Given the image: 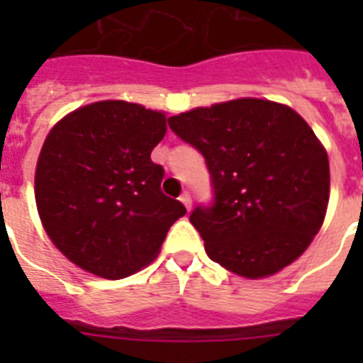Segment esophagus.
Instances as JSON below:
<instances>
[{"label":"esophagus","mask_w":363,"mask_h":363,"mask_svg":"<svg viewBox=\"0 0 363 363\" xmlns=\"http://www.w3.org/2000/svg\"><path fill=\"white\" fill-rule=\"evenodd\" d=\"M179 199H181L182 205H184V207H186V209L190 211V207H192V196H190V194H188V192H184Z\"/></svg>","instance_id":"34e87169"}]
</instances>
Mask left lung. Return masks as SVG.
I'll return each mask as SVG.
<instances>
[{
	"label": "left lung",
	"instance_id": "obj_1",
	"mask_svg": "<svg viewBox=\"0 0 363 363\" xmlns=\"http://www.w3.org/2000/svg\"><path fill=\"white\" fill-rule=\"evenodd\" d=\"M205 158L213 201L190 222L209 258L247 279L273 275L303 254L326 215L328 154L284 105L242 98L167 118Z\"/></svg>",
	"mask_w": 363,
	"mask_h": 363
}]
</instances>
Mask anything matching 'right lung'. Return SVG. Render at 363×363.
<instances>
[{"label": "right lung", "instance_id": "obj_1", "mask_svg": "<svg viewBox=\"0 0 363 363\" xmlns=\"http://www.w3.org/2000/svg\"><path fill=\"white\" fill-rule=\"evenodd\" d=\"M165 130L162 113L98 101L48 133L35 171L37 211L73 264L104 279L133 275L186 215L162 192L165 171L150 160Z\"/></svg>", "mask_w": 363, "mask_h": 363}]
</instances>
